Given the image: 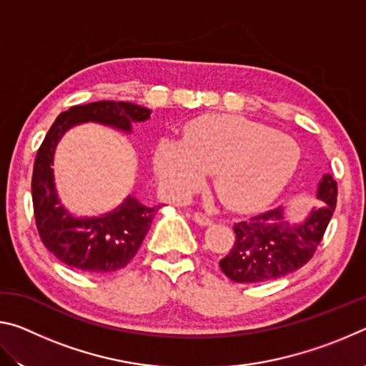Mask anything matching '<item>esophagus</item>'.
I'll list each match as a JSON object with an SVG mask.
<instances>
[{
  "label": "esophagus",
  "mask_w": 366,
  "mask_h": 366,
  "mask_svg": "<svg viewBox=\"0 0 366 366\" xmlns=\"http://www.w3.org/2000/svg\"><path fill=\"white\" fill-rule=\"evenodd\" d=\"M194 221L200 226H212L213 224V219L203 213H194Z\"/></svg>",
  "instance_id": "esophagus-1"
}]
</instances>
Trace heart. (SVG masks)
<instances>
[{
	"instance_id": "b5f03b06",
	"label": "heart",
	"mask_w": 366,
	"mask_h": 366,
	"mask_svg": "<svg viewBox=\"0 0 366 366\" xmlns=\"http://www.w3.org/2000/svg\"><path fill=\"white\" fill-rule=\"evenodd\" d=\"M297 142L237 114H205L190 121L184 139L164 135L153 150V171L163 194L182 202L213 172V189L239 213L271 205L297 174Z\"/></svg>"
}]
</instances>
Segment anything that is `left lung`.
<instances>
[{
	"instance_id": "1",
	"label": "left lung",
	"mask_w": 366,
	"mask_h": 366,
	"mask_svg": "<svg viewBox=\"0 0 366 366\" xmlns=\"http://www.w3.org/2000/svg\"><path fill=\"white\" fill-rule=\"evenodd\" d=\"M321 207L302 221H290L286 207H277L234 226L235 242L219 259L221 271L234 282L257 284L300 269L317 252L336 209L337 184L323 174L317 187Z\"/></svg>"
}]
</instances>
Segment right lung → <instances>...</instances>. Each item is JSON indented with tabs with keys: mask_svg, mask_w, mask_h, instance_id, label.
I'll return each mask as SVG.
<instances>
[{
	"mask_svg": "<svg viewBox=\"0 0 366 366\" xmlns=\"http://www.w3.org/2000/svg\"><path fill=\"white\" fill-rule=\"evenodd\" d=\"M152 109L127 102H94L61 113L36 153L32 176L35 222L43 245L59 262L90 274H109L131 263L144 242L158 207H147L127 195L119 207L98 216H76L58 195L53 159L71 127L97 122L124 134L132 124L150 119Z\"/></svg>",
	"mask_w": 366,
	"mask_h": 366,
	"instance_id": "obj_1",
	"label": "right lung"
}]
</instances>
